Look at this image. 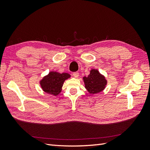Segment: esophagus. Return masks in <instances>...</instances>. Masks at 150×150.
<instances>
[{
  "label": "esophagus",
  "instance_id": "1",
  "mask_svg": "<svg viewBox=\"0 0 150 150\" xmlns=\"http://www.w3.org/2000/svg\"><path fill=\"white\" fill-rule=\"evenodd\" d=\"M72 75H73V76L75 78H78V77H79V76L78 72H74L73 74H72Z\"/></svg>",
  "mask_w": 150,
  "mask_h": 150
}]
</instances>
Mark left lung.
Returning <instances> with one entry per match:
<instances>
[{
  "label": "left lung",
  "mask_w": 150,
  "mask_h": 150,
  "mask_svg": "<svg viewBox=\"0 0 150 150\" xmlns=\"http://www.w3.org/2000/svg\"><path fill=\"white\" fill-rule=\"evenodd\" d=\"M85 88L87 91L91 94H98L106 88L108 81L105 76L101 74L98 69H91L89 74L83 78Z\"/></svg>",
  "instance_id": "1"
}]
</instances>
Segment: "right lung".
Returning a JSON list of instances; mask_svg holds the SVG:
<instances>
[{
    "label": "right lung",
    "instance_id": "obj_1",
    "mask_svg": "<svg viewBox=\"0 0 150 150\" xmlns=\"http://www.w3.org/2000/svg\"><path fill=\"white\" fill-rule=\"evenodd\" d=\"M71 78L67 72L59 73L56 71H50L40 80L39 84L43 91L52 96H57L61 93L64 81Z\"/></svg>",
    "mask_w": 150,
    "mask_h": 150
}]
</instances>
